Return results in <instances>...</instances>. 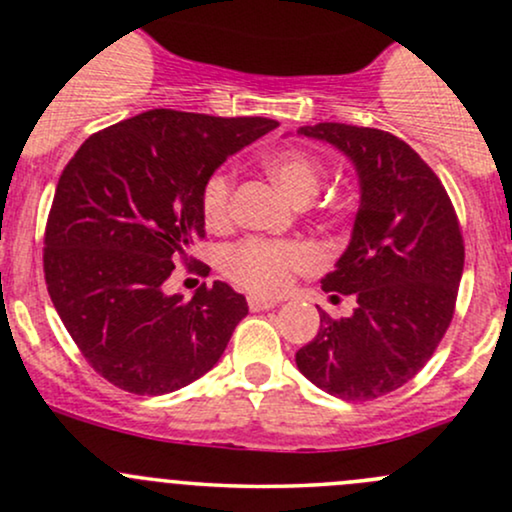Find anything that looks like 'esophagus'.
<instances>
[{
	"label": "esophagus",
	"mask_w": 512,
	"mask_h": 512,
	"mask_svg": "<svg viewBox=\"0 0 512 512\" xmlns=\"http://www.w3.org/2000/svg\"><path fill=\"white\" fill-rule=\"evenodd\" d=\"M282 301L277 299H265V296H247V306H250V311H267V308H274L279 306Z\"/></svg>",
	"instance_id": "obj_1"
}]
</instances>
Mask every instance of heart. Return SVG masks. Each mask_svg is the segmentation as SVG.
Returning <instances> with one entry per match:
<instances>
[{
  "label": "heart",
  "mask_w": 512,
  "mask_h": 512,
  "mask_svg": "<svg viewBox=\"0 0 512 512\" xmlns=\"http://www.w3.org/2000/svg\"><path fill=\"white\" fill-rule=\"evenodd\" d=\"M265 170L294 204H308L323 184V165L306 150L284 148L265 157ZM201 213L211 228H221L233 213V172L221 167L211 172L201 189ZM316 255L303 243H274L250 238L233 245L223 257L230 279L257 294H279L291 284L294 272L308 269Z\"/></svg>",
  "instance_id": "b5f03b06"
}]
</instances>
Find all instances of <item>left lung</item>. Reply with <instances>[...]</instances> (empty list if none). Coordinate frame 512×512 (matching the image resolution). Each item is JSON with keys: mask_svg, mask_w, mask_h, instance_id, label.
I'll return each instance as SVG.
<instances>
[{"mask_svg": "<svg viewBox=\"0 0 512 512\" xmlns=\"http://www.w3.org/2000/svg\"><path fill=\"white\" fill-rule=\"evenodd\" d=\"M296 133L340 150L359 184L350 243L323 279L325 291L352 296L355 311L340 320L320 311L296 367L330 396L372 401L411 381L447 333L464 269L462 230L437 174L401 138L347 123Z\"/></svg>", "mask_w": 512, "mask_h": 512, "instance_id": "obj_1", "label": "left lung"}]
</instances>
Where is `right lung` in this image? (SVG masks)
Wrapping results in <instances>:
<instances>
[{
	"instance_id": "right-lung-1",
	"label": "right lung",
	"mask_w": 512,
	"mask_h": 512,
	"mask_svg": "<svg viewBox=\"0 0 512 512\" xmlns=\"http://www.w3.org/2000/svg\"><path fill=\"white\" fill-rule=\"evenodd\" d=\"M277 126L153 109L94 133L67 162L43 272L67 333L106 381L162 396L216 367L247 316L245 296L213 282L184 299L165 282L204 235L209 174Z\"/></svg>"
}]
</instances>
